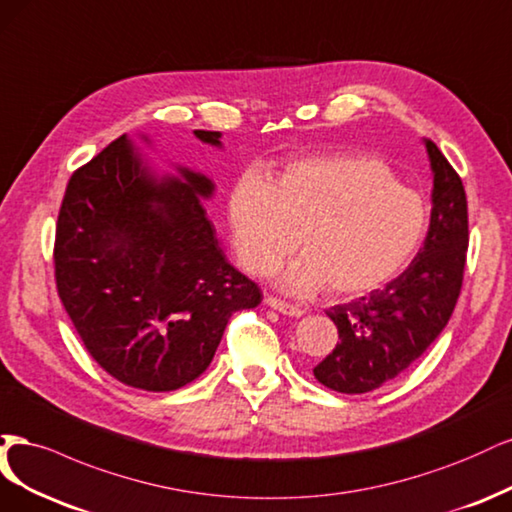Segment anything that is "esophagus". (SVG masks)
<instances>
[{"mask_svg": "<svg viewBox=\"0 0 512 512\" xmlns=\"http://www.w3.org/2000/svg\"><path fill=\"white\" fill-rule=\"evenodd\" d=\"M266 304L272 308V310H276V312H280V315H287V317H302L304 315V310L300 308V306H293V304H287V302H283V300H278V298H272V295H268L266 298Z\"/></svg>", "mask_w": 512, "mask_h": 512, "instance_id": "1", "label": "esophagus"}]
</instances>
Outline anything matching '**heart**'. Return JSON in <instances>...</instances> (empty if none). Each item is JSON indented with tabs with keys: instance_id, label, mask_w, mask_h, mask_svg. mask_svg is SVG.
Segmentation results:
<instances>
[{
	"instance_id": "heart-1",
	"label": "heart",
	"mask_w": 512,
	"mask_h": 512,
	"mask_svg": "<svg viewBox=\"0 0 512 512\" xmlns=\"http://www.w3.org/2000/svg\"><path fill=\"white\" fill-rule=\"evenodd\" d=\"M227 221L249 272H270L300 234L304 255L278 272V285L300 295L327 285L336 298H355L408 268L427 210L381 159L336 153L295 159L270 180L242 174L229 191Z\"/></svg>"
}]
</instances>
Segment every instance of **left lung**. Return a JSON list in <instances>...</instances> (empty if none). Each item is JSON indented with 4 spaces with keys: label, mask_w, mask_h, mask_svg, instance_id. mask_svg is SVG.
Instances as JSON below:
<instances>
[{
    "label": "left lung",
    "mask_w": 512,
    "mask_h": 512,
    "mask_svg": "<svg viewBox=\"0 0 512 512\" xmlns=\"http://www.w3.org/2000/svg\"><path fill=\"white\" fill-rule=\"evenodd\" d=\"M423 144L434 180L430 229L398 278L327 310L340 342L312 372L334 391L366 393L402 374L440 336L457 304L468 251L466 191L438 146Z\"/></svg>",
    "instance_id": "left-lung-1"
}]
</instances>
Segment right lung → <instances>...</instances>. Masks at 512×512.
<instances>
[{"label":"right lung","mask_w":512,"mask_h":512,"mask_svg":"<svg viewBox=\"0 0 512 512\" xmlns=\"http://www.w3.org/2000/svg\"><path fill=\"white\" fill-rule=\"evenodd\" d=\"M193 136L223 148L221 131ZM151 146V138L140 134ZM159 174L127 134L76 170L57 221L59 298L91 357L117 381L172 391L200 376L229 317L261 291L227 261L187 166Z\"/></svg>","instance_id":"right-lung-1"}]
</instances>
